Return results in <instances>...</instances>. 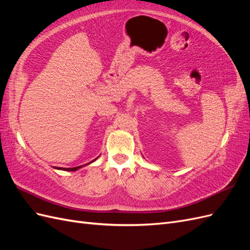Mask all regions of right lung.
I'll list each match as a JSON object with an SVG mask.
<instances>
[{
	"instance_id": "1",
	"label": "right lung",
	"mask_w": 250,
	"mask_h": 250,
	"mask_svg": "<svg viewBox=\"0 0 250 250\" xmlns=\"http://www.w3.org/2000/svg\"><path fill=\"white\" fill-rule=\"evenodd\" d=\"M98 158V157H97ZM97 158H95L94 161H92L90 163H88V164H92L93 162H95ZM87 165V164H86ZM83 166H85V165H82V166H79V167H74V168H57V167H55V169H59V170H64V171H76V170H78V169H80V168H82Z\"/></svg>"
}]
</instances>
